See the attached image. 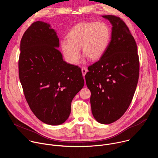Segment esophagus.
Returning a JSON list of instances; mask_svg holds the SVG:
<instances>
[{
	"label": "esophagus",
	"instance_id": "esophagus-1",
	"mask_svg": "<svg viewBox=\"0 0 158 158\" xmlns=\"http://www.w3.org/2000/svg\"><path fill=\"white\" fill-rule=\"evenodd\" d=\"M81 71H82V75H83V76H85V74H86L87 72V69L86 68V67H82V69H81Z\"/></svg>",
	"mask_w": 158,
	"mask_h": 158
}]
</instances>
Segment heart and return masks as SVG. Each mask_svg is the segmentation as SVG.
Instances as JSON below:
<instances>
[{
  "instance_id": "obj_1",
  "label": "heart",
  "mask_w": 158,
  "mask_h": 158,
  "mask_svg": "<svg viewBox=\"0 0 158 158\" xmlns=\"http://www.w3.org/2000/svg\"><path fill=\"white\" fill-rule=\"evenodd\" d=\"M110 36V29L104 22H81L70 30L67 35V40L61 41V49L66 60L71 64L79 60L80 49L88 59L97 60L107 50Z\"/></svg>"
}]
</instances>
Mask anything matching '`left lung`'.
I'll list each match as a JSON object with an SVG mask.
<instances>
[{
    "label": "left lung",
    "mask_w": 158,
    "mask_h": 158,
    "mask_svg": "<svg viewBox=\"0 0 158 158\" xmlns=\"http://www.w3.org/2000/svg\"><path fill=\"white\" fill-rule=\"evenodd\" d=\"M102 17L112 25L111 40L101 59L88 67L85 78L91 93L94 118L99 123L109 124L123 116L132 100L139 60L136 41L125 22L115 15Z\"/></svg>",
    "instance_id": "8db88e82"
}]
</instances>
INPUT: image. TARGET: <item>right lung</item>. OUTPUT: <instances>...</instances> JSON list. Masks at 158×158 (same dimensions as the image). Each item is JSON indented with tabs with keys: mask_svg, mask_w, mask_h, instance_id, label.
Returning a JSON list of instances; mask_svg holds the SVG:
<instances>
[{
	"mask_svg": "<svg viewBox=\"0 0 158 158\" xmlns=\"http://www.w3.org/2000/svg\"><path fill=\"white\" fill-rule=\"evenodd\" d=\"M59 46L55 31L41 21L32 23L20 40L19 76L26 99L34 115L49 125L67 119L84 84L80 67L65 62Z\"/></svg>",
	"mask_w": 158,
	"mask_h": 158,
	"instance_id": "obj_1",
	"label": "right lung"
}]
</instances>
